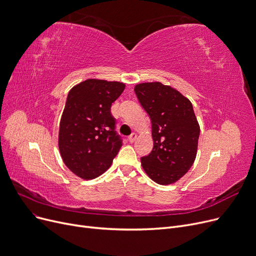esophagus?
<instances>
[{
	"mask_svg": "<svg viewBox=\"0 0 256 256\" xmlns=\"http://www.w3.org/2000/svg\"><path fill=\"white\" fill-rule=\"evenodd\" d=\"M136 139H137V135L135 132H132V135L128 138V142H130V143H132V142H135L136 141Z\"/></svg>",
	"mask_w": 256,
	"mask_h": 256,
	"instance_id": "34e87169",
	"label": "esophagus"
}]
</instances>
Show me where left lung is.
Here are the masks:
<instances>
[{"label": "left lung", "mask_w": 256, "mask_h": 256, "mask_svg": "<svg viewBox=\"0 0 256 256\" xmlns=\"http://www.w3.org/2000/svg\"><path fill=\"white\" fill-rule=\"evenodd\" d=\"M135 93L152 120V152L141 165L154 182L171 184L192 167L200 128L191 102L180 92L160 82L141 83Z\"/></svg>", "instance_id": "1"}]
</instances>
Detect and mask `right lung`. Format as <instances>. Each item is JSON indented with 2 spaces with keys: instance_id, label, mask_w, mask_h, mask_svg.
<instances>
[{
  "instance_id": "right-lung-1",
  "label": "right lung",
  "mask_w": 256,
  "mask_h": 256,
  "mask_svg": "<svg viewBox=\"0 0 256 256\" xmlns=\"http://www.w3.org/2000/svg\"><path fill=\"white\" fill-rule=\"evenodd\" d=\"M124 88L120 82L88 78L68 92L58 145L64 164L78 178L93 180L102 176L122 146L111 106Z\"/></svg>"
}]
</instances>
